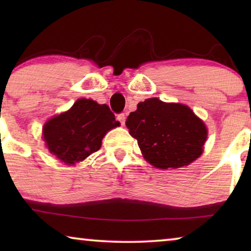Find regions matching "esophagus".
<instances>
[{"instance_id":"obj_1","label":"esophagus","mask_w":251,"mask_h":251,"mask_svg":"<svg viewBox=\"0 0 251 251\" xmlns=\"http://www.w3.org/2000/svg\"><path fill=\"white\" fill-rule=\"evenodd\" d=\"M116 120L121 123V126H125L126 123V114L125 113H120V114L118 115V118H116Z\"/></svg>"}]
</instances>
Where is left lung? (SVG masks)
<instances>
[{
    "label": "left lung",
    "instance_id": "8db88e82",
    "mask_svg": "<svg viewBox=\"0 0 251 251\" xmlns=\"http://www.w3.org/2000/svg\"><path fill=\"white\" fill-rule=\"evenodd\" d=\"M144 159L159 169H176L203 152L207 126L186 105L150 98L137 105L126 121Z\"/></svg>",
    "mask_w": 251,
    "mask_h": 251
}]
</instances>
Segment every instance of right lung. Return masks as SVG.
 Returning <instances> with one entry per match:
<instances>
[{"instance_id": "1", "label": "right lung", "mask_w": 251, "mask_h": 251, "mask_svg": "<svg viewBox=\"0 0 251 251\" xmlns=\"http://www.w3.org/2000/svg\"><path fill=\"white\" fill-rule=\"evenodd\" d=\"M119 126L107 105L82 98L67 112L51 118L42 132L50 153L65 164L74 166L97 152L107 131Z\"/></svg>"}]
</instances>
